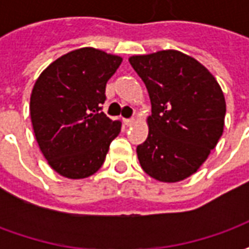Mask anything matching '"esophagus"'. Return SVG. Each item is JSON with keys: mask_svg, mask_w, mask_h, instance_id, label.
<instances>
[{"mask_svg": "<svg viewBox=\"0 0 249 249\" xmlns=\"http://www.w3.org/2000/svg\"><path fill=\"white\" fill-rule=\"evenodd\" d=\"M123 121H124V124L126 125V126H130V125L135 124V120L133 119H124Z\"/></svg>", "mask_w": 249, "mask_h": 249, "instance_id": "34e87169", "label": "esophagus"}]
</instances>
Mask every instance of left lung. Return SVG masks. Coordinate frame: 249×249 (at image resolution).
Instances as JSON below:
<instances>
[{"label": "left lung", "instance_id": "left-lung-1", "mask_svg": "<svg viewBox=\"0 0 249 249\" xmlns=\"http://www.w3.org/2000/svg\"><path fill=\"white\" fill-rule=\"evenodd\" d=\"M152 104L148 137L137 146L146 175L162 183L192 176L217 145L224 130V93L197 60L168 49L130 56Z\"/></svg>", "mask_w": 249, "mask_h": 249}]
</instances>
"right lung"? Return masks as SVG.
I'll list each match as a JSON object with an SVG mask.
<instances>
[{"instance_id": "right-lung-1", "label": "right lung", "mask_w": 249, "mask_h": 249, "mask_svg": "<svg viewBox=\"0 0 249 249\" xmlns=\"http://www.w3.org/2000/svg\"><path fill=\"white\" fill-rule=\"evenodd\" d=\"M123 57L80 48L58 57L37 78L30 94V119L40 151L66 178L92 176L104 164L121 123L101 112L105 87Z\"/></svg>"}]
</instances>
